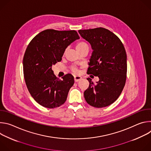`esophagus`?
<instances>
[{
  "label": "esophagus",
  "mask_w": 151,
  "mask_h": 151,
  "mask_svg": "<svg viewBox=\"0 0 151 151\" xmlns=\"http://www.w3.org/2000/svg\"><path fill=\"white\" fill-rule=\"evenodd\" d=\"M81 79H82V77H81L80 76H74V80L76 82L79 81Z\"/></svg>",
  "instance_id": "esophagus-1"
}]
</instances>
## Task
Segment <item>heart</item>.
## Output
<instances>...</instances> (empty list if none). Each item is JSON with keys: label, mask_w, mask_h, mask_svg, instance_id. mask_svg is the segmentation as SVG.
I'll list each match as a JSON object with an SVG mask.
<instances>
[{"label": "heart", "mask_w": 151, "mask_h": 151, "mask_svg": "<svg viewBox=\"0 0 151 151\" xmlns=\"http://www.w3.org/2000/svg\"><path fill=\"white\" fill-rule=\"evenodd\" d=\"M87 46H88V45H87V43H85V42H79L78 44L76 45V50L78 51V50H80V49L83 48L84 47H87ZM73 71L74 72H75V73L77 72V70H76V69H73Z\"/></svg>", "instance_id": "b5f03b06"}]
</instances>
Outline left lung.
<instances>
[{
	"label": "left lung",
	"instance_id": "obj_1",
	"mask_svg": "<svg viewBox=\"0 0 151 151\" xmlns=\"http://www.w3.org/2000/svg\"><path fill=\"white\" fill-rule=\"evenodd\" d=\"M78 32L93 50L87 73L99 78L96 84L87 78L90 85L84 91L85 99L95 107L109 106L119 97L125 83L127 64L124 47L118 36L104 28Z\"/></svg>",
	"mask_w": 151,
	"mask_h": 151
}]
</instances>
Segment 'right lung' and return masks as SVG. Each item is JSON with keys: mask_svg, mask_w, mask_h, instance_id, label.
<instances>
[{"mask_svg": "<svg viewBox=\"0 0 151 151\" xmlns=\"http://www.w3.org/2000/svg\"><path fill=\"white\" fill-rule=\"evenodd\" d=\"M79 38L75 30L47 29L37 35L27 46L23 60L24 80L30 94L41 106L52 109L66 101L74 78L68 73L59 79L52 66Z\"/></svg>", "mask_w": 151, "mask_h": 151, "instance_id": "right-lung-1", "label": "right lung"}]
</instances>
